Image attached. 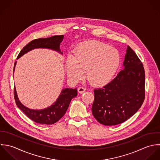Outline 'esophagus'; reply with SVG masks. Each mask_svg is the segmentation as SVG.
<instances>
[{"instance_id":"esophagus-1","label":"esophagus","mask_w":160,"mask_h":160,"mask_svg":"<svg viewBox=\"0 0 160 160\" xmlns=\"http://www.w3.org/2000/svg\"><path fill=\"white\" fill-rule=\"evenodd\" d=\"M85 90H86V89L85 88H83V87H79V88H78V92L80 93H83V92H85Z\"/></svg>"}]
</instances>
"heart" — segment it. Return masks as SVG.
Instances as JSON below:
<instances>
[{
	"instance_id": "1",
	"label": "heart",
	"mask_w": 160,
	"mask_h": 160,
	"mask_svg": "<svg viewBox=\"0 0 160 160\" xmlns=\"http://www.w3.org/2000/svg\"><path fill=\"white\" fill-rule=\"evenodd\" d=\"M121 62L119 51L96 41H88L78 44L73 55L68 56L65 69L68 77L79 80L85 70V77L91 85L102 87L108 83Z\"/></svg>"
}]
</instances>
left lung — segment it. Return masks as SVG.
Returning <instances> with one entry per match:
<instances>
[{"label":"left lung","instance_id":"1","mask_svg":"<svg viewBox=\"0 0 160 160\" xmlns=\"http://www.w3.org/2000/svg\"><path fill=\"white\" fill-rule=\"evenodd\" d=\"M124 69L109 83L94 90L92 114L105 126L121 124L135 114L145 96V75L143 65L128 46Z\"/></svg>","mask_w":160,"mask_h":160}]
</instances>
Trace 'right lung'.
<instances>
[{
    "label": "right lung",
    "instance_id": "obj_1",
    "mask_svg": "<svg viewBox=\"0 0 160 160\" xmlns=\"http://www.w3.org/2000/svg\"><path fill=\"white\" fill-rule=\"evenodd\" d=\"M63 39L64 35H56L46 38L34 39L21 50L17 57V59L31 50L36 48L50 49L56 51L62 54L63 52L60 50V44ZM16 62H15L14 64L13 71L15 70ZM77 96V88L72 89L67 88L62 90L57 101L51 106L44 109L34 110L27 108L21 103L17 96L15 87H14V98L18 108H19V109H20L30 119L36 123L41 124L51 125L60 120L66 112L72 99Z\"/></svg>",
    "mask_w": 160,
    "mask_h": 160
}]
</instances>
